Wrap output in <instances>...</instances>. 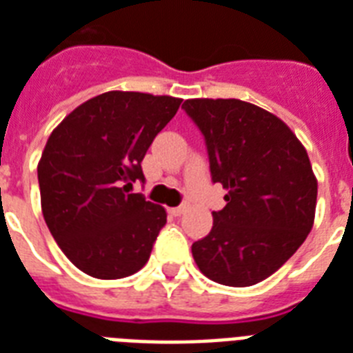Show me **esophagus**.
Instances as JSON below:
<instances>
[{"label":"esophagus","mask_w":353,"mask_h":353,"mask_svg":"<svg viewBox=\"0 0 353 353\" xmlns=\"http://www.w3.org/2000/svg\"><path fill=\"white\" fill-rule=\"evenodd\" d=\"M185 210H187V205H179V207H172V209H168V212H170L172 216H181L185 214Z\"/></svg>","instance_id":"34e87169"}]
</instances>
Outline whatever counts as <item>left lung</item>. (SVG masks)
I'll return each instance as SVG.
<instances>
[{
  "instance_id": "1",
  "label": "left lung",
  "mask_w": 353,
  "mask_h": 353,
  "mask_svg": "<svg viewBox=\"0 0 353 353\" xmlns=\"http://www.w3.org/2000/svg\"><path fill=\"white\" fill-rule=\"evenodd\" d=\"M183 108L205 135L212 181L227 190L212 231L192 243L194 260L218 284H258L295 254L315 221L317 177L306 148L251 102L188 99Z\"/></svg>"
}]
</instances>
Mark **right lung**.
Wrapping results in <instances>:
<instances>
[{
	"label": "right lung",
	"mask_w": 353,
	"mask_h": 353,
	"mask_svg": "<svg viewBox=\"0 0 353 353\" xmlns=\"http://www.w3.org/2000/svg\"><path fill=\"white\" fill-rule=\"evenodd\" d=\"M179 104L108 91L74 108L47 139L38 163L43 220L69 262L93 279H124L148 262L166 210L130 192Z\"/></svg>",
	"instance_id": "1"
}]
</instances>
